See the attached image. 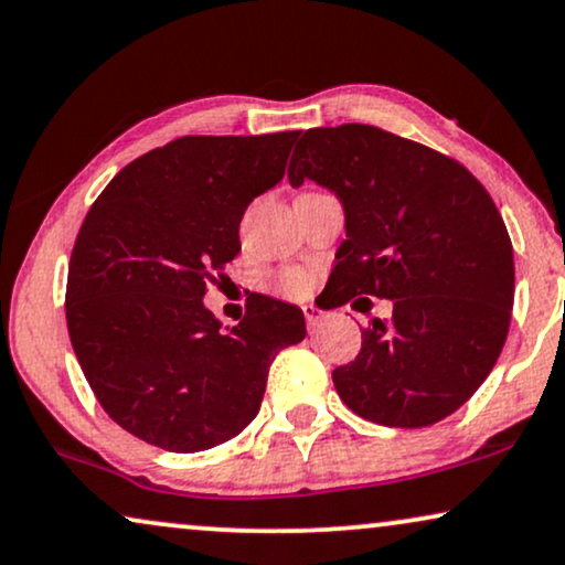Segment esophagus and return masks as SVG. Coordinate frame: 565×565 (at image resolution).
Masks as SVG:
<instances>
[{
  "mask_svg": "<svg viewBox=\"0 0 565 565\" xmlns=\"http://www.w3.org/2000/svg\"><path fill=\"white\" fill-rule=\"evenodd\" d=\"M302 312H305V322H307V328L310 330H315L322 322V318H326V312L322 310H318V307L315 305H305L302 307Z\"/></svg>",
  "mask_w": 565,
  "mask_h": 565,
  "instance_id": "1",
  "label": "esophagus"
}]
</instances>
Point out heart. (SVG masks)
I'll return each instance as SVG.
<instances>
[{"instance_id":"obj_1","label":"heart","mask_w":565,"mask_h":565,"mask_svg":"<svg viewBox=\"0 0 565 565\" xmlns=\"http://www.w3.org/2000/svg\"><path fill=\"white\" fill-rule=\"evenodd\" d=\"M274 289L281 297L299 299L312 289V276L307 274L305 268H287V270H281V274H276Z\"/></svg>"}]
</instances>
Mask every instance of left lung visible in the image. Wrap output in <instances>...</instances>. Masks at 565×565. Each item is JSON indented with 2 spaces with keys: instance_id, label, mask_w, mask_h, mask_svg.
<instances>
[{
  "instance_id": "1",
  "label": "left lung",
  "mask_w": 565,
  "mask_h": 565,
  "mask_svg": "<svg viewBox=\"0 0 565 565\" xmlns=\"http://www.w3.org/2000/svg\"><path fill=\"white\" fill-rule=\"evenodd\" d=\"M289 180L335 191L345 239L333 307L393 299L333 372L356 416L395 428L447 418L491 374L514 307V253L491 193L452 157L377 126L297 134Z\"/></svg>"
}]
</instances>
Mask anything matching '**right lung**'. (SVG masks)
<instances>
[{"label":"right lung","instance_id":"1","mask_svg":"<svg viewBox=\"0 0 565 565\" xmlns=\"http://www.w3.org/2000/svg\"><path fill=\"white\" fill-rule=\"evenodd\" d=\"M297 134L180 137L126 164L82 222L66 276L72 349L103 411L147 445L185 455L237 436L276 353L307 335L302 310L278 299L255 295L232 330L201 302Z\"/></svg>","mask_w":565,"mask_h":565}]
</instances>
